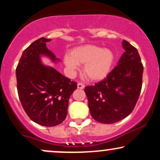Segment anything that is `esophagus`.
Returning <instances> with one entry per match:
<instances>
[{
	"label": "esophagus",
	"mask_w": 160,
	"mask_h": 160,
	"mask_svg": "<svg viewBox=\"0 0 160 160\" xmlns=\"http://www.w3.org/2000/svg\"><path fill=\"white\" fill-rule=\"evenodd\" d=\"M84 87H85V86H84V84L81 83V82H78V89H84Z\"/></svg>",
	"instance_id": "esophagus-1"
}]
</instances>
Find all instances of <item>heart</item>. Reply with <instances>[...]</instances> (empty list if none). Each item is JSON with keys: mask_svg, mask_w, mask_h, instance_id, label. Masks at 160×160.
<instances>
[{"mask_svg": "<svg viewBox=\"0 0 160 160\" xmlns=\"http://www.w3.org/2000/svg\"><path fill=\"white\" fill-rule=\"evenodd\" d=\"M114 62V54L110 49L86 44L74 48L71 53L64 56V64L70 74L78 71L80 65H83V74L92 81L103 80L111 71Z\"/></svg>", "mask_w": 160, "mask_h": 160, "instance_id": "obj_1", "label": "heart"}]
</instances>
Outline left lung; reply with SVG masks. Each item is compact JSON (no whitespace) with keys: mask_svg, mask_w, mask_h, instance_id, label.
Instances as JSON below:
<instances>
[{"mask_svg":"<svg viewBox=\"0 0 160 160\" xmlns=\"http://www.w3.org/2000/svg\"><path fill=\"white\" fill-rule=\"evenodd\" d=\"M122 46L125 52L107 78L84 89L91 116L102 123H114L126 118L140 95L144 70L140 56L126 40H122Z\"/></svg>","mask_w":160,"mask_h":160,"instance_id":"8db88e82","label":"left lung"}]
</instances>
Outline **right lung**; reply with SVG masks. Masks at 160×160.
Segmentation results:
<instances>
[{"instance_id":"1","label":"right lung","mask_w":160,"mask_h":160,"mask_svg":"<svg viewBox=\"0 0 160 160\" xmlns=\"http://www.w3.org/2000/svg\"><path fill=\"white\" fill-rule=\"evenodd\" d=\"M50 39L41 38L25 49L16 68L17 90L27 115L36 123L55 126L65 120L68 101L77 83L54 68L43 64L42 58L52 63L60 58L47 47Z\"/></svg>"}]
</instances>
